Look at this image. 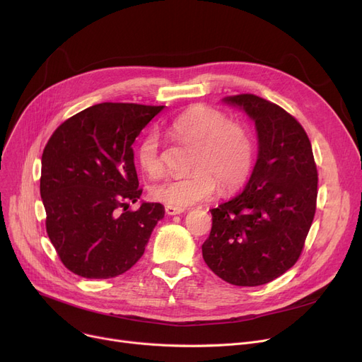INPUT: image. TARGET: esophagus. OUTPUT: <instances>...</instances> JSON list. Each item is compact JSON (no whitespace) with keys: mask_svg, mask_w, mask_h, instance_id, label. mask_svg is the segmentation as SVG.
<instances>
[{"mask_svg":"<svg viewBox=\"0 0 362 362\" xmlns=\"http://www.w3.org/2000/svg\"><path fill=\"white\" fill-rule=\"evenodd\" d=\"M165 213L168 216H176V214H180L183 213L182 208H177V206H171V205H165Z\"/></svg>","mask_w":362,"mask_h":362,"instance_id":"esophagus-1","label":"esophagus"}]
</instances>
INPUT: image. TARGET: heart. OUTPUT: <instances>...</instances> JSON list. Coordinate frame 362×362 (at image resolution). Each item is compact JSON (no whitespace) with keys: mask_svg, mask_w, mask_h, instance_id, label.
Returning a JSON list of instances; mask_svg holds the SVG:
<instances>
[{"mask_svg":"<svg viewBox=\"0 0 362 362\" xmlns=\"http://www.w3.org/2000/svg\"><path fill=\"white\" fill-rule=\"evenodd\" d=\"M165 132L194 146L187 175L165 177L149 187L154 201L185 208L210 198L217 189L230 191L250 173L254 142L248 127L230 122L218 110L195 105L165 123ZM136 160L148 176L163 171L161 141L148 132L136 146Z\"/></svg>","mask_w":362,"mask_h":362,"instance_id":"b5f03b06","label":"heart"}]
</instances>
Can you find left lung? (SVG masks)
<instances>
[{
  "instance_id": "8db88e82",
  "label": "left lung",
  "mask_w": 362,
  "mask_h": 362,
  "mask_svg": "<svg viewBox=\"0 0 362 362\" xmlns=\"http://www.w3.org/2000/svg\"><path fill=\"white\" fill-rule=\"evenodd\" d=\"M255 122L258 158L243 192L213 208L208 267L235 286H261L299 259L317 208L318 173L300 123L254 93L226 97Z\"/></svg>"
}]
</instances>
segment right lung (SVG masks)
<instances>
[{"label":"right lung","mask_w":362,"mask_h":362,"mask_svg":"<svg viewBox=\"0 0 362 362\" xmlns=\"http://www.w3.org/2000/svg\"><path fill=\"white\" fill-rule=\"evenodd\" d=\"M163 105L103 103L54 130L42 152L41 198L57 255L86 279L123 274L144 255L164 206L142 202L132 144Z\"/></svg>","instance_id":"add662e5"}]
</instances>
